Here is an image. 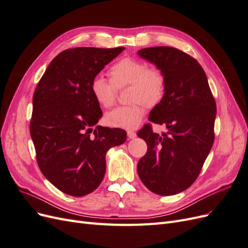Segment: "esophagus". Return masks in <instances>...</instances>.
Returning a JSON list of instances; mask_svg holds the SVG:
<instances>
[{"label":"esophagus","mask_w":248,"mask_h":248,"mask_svg":"<svg viewBox=\"0 0 248 248\" xmlns=\"http://www.w3.org/2000/svg\"><path fill=\"white\" fill-rule=\"evenodd\" d=\"M127 137H128V139H134L137 137V133L133 130H127Z\"/></svg>","instance_id":"esophagus-1"}]
</instances>
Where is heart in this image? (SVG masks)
Listing matches in <instances>:
<instances>
[{
	"label": "heart",
	"instance_id": "heart-1",
	"mask_svg": "<svg viewBox=\"0 0 248 248\" xmlns=\"http://www.w3.org/2000/svg\"><path fill=\"white\" fill-rule=\"evenodd\" d=\"M110 82L101 76L95 77L90 84V91L102 108L114 106L117 89L129 86L126 106L118 107L106 115V123L114 127H136L145 116L146 106L155 108L161 102L167 91V78L161 69L147 66L141 60L124 57L108 69Z\"/></svg>",
	"mask_w": 248,
	"mask_h": 248
}]
</instances>
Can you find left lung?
Masks as SVG:
<instances>
[{
  "mask_svg": "<svg viewBox=\"0 0 248 248\" xmlns=\"http://www.w3.org/2000/svg\"><path fill=\"white\" fill-rule=\"evenodd\" d=\"M167 78L161 102L149 115L155 124L167 126L161 136L151 123L139 130L148 150L138 163V172L148 189L172 196L196 181L214 142L216 103L200 63L175 47L156 46L139 50Z\"/></svg>",
  "mask_w": 248,
  "mask_h": 248,
  "instance_id": "8db88e82",
  "label": "left lung"
}]
</instances>
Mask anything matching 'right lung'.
<instances>
[{"instance_id":"right-lung-1","label":"right lung","mask_w":248,"mask_h":248,"mask_svg":"<svg viewBox=\"0 0 248 248\" xmlns=\"http://www.w3.org/2000/svg\"><path fill=\"white\" fill-rule=\"evenodd\" d=\"M125 47H76L52 60L33 95L30 134L38 167L59 190L91 193L106 174V154L126 140V131L96 126L102 117L90 84Z\"/></svg>"}]
</instances>
